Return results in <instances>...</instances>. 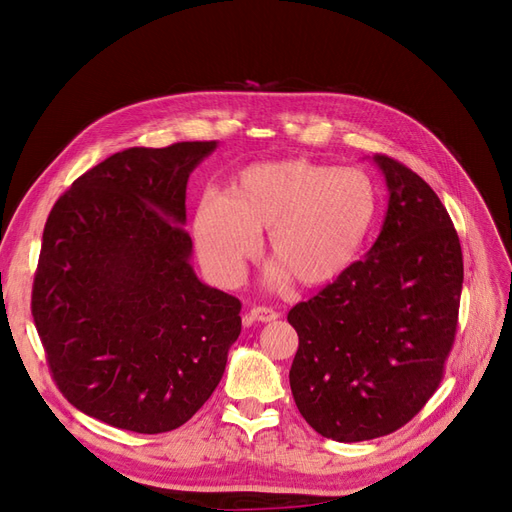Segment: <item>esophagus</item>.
I'll use <instances>...</instances> for the list:
<instances>
[{"label": "esophagus", "instance_id": "esophagus-1", "mask_svg": "<svg viewBox=\"0 0 512 512\" xmlns=\"http://www.w3.org/2000/svg\"><path fill=\"white\" fill-rule=\"evenodd\" d=\"M250 318L256 320V322H273V320L280 318V314H277L275 309H271V307H252Z\"/></svg>", "mask_w": 512, "mask_h": 512}]
</instances>
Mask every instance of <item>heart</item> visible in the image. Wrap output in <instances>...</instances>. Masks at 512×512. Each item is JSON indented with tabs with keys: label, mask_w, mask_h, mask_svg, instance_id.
Segmentation results:
<instances>
[{
	"label": "heart",
	"mask_w": 512,
	"mask_h": 512,
	"mask_svg": "<svg viewBox=\"0 0 512 512\" xmlns=\"http://www.w3.org/2000/svg\"><path fill=\"white\" fill-rule=\"evenodd\" d=\"M378 190L359 168H333L301 158L252 164L230 192L209 190L194 220L198 256L222 284H237L267 228L271 288L324 286L344 275L371 235Z\"/></svg>",
	"instance_id": "heart-1"
}]
</instances>
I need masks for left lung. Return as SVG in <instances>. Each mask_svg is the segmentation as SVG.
I'll return each mask as SVG.
<instances>
[{"mask_svg":"<svg viewBox=\"0 0 512 512\" xmlns=\"http://www.w3.org/2000/svg\"><path fill=\"white\" fill-rule=\"evenodd\" d=\"M389 207L363 260L294 305V404L320 436L374 440L436 393L455 342L463 284L457 230L438 194L404 164L374 156Z\"/></svg>","mask_w":512,"mask_h":512,"instance_id":"left-lung-1","label":"left lung"}]
</instances>
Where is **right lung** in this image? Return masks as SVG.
I'll list each match as a JSON object with an SVG mask.
<instances>
[{
  "label": "right lung",
  "instance_id": "obj_1",
  "mask_svg": "<svg viewBox=\"0 0 512 512\" xmlns=\"http://www.w3.org/2000/svg\"><path fill=\"white\" fill-rule=\"evenodd\" d=\"M218 147H132L72 183L44 226L32 314L70 404L136 433L181 427L220 384L241 303L198 280L185 188Z\"/></svg>",
  "mask_w": 512,
  "mask_h": 512
}]
</instances>
